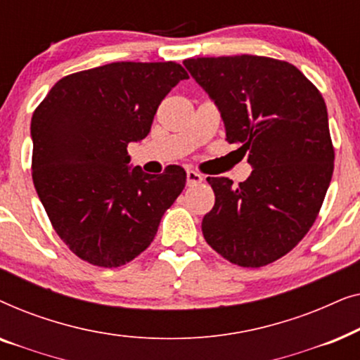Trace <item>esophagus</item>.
<instances>
[{
	"mask_svg": "<svg viewBox=\"0 0 360 360\" xmlns=\"http://www.w3.org/2000/svg\"><path fill=\"white\" fill-rule=\"evenodd\" d=\"M201 181H203V175H200L198 172H195V170L186 172V185L193 186V185L201 184Z\"/></svg>",
	"mask_w": 360,
	"mask_h": 360,
	"instance_id": "obj_1",
	"label": "esophagus"
}]
</instances>
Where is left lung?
Listing matches in <instances>:
<instances>
[{
    "instance_id": "8db88e82",
    "label": "left lung",
    "mask_w": 360,
    "mask_h": 360,
    "mask_svg": "<svg viewBox=\"0 0 360 360\" xmlns=\"http://www.w3.org/2000/svg\"><path fill=\"white\" fill-rule=\"evenodd\" d=\"M184 65L254 169L238 186L206 179L216 201L201 231L229 262L262 267L303 239L323 205L334 169L326 103L297 67L275 58L198 57Z\"/></svg>"
}]
</instances>
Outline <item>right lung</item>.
<instances>
[{"label": "right lung", "instance_id": "1", "mask_svg": "<svg viewBox=\"0 0 360 360\" xmlns=\"http://www.w3.org/2000/svg\"><path fill=\"white\" fill-rule=\"evenodd\" d=\"M186 78L175 62L108 63L63 77L34 111V186L80 259L110 269L131 262L185 188L179 165L160 175L132 169L127 144L149 134L160 101Z\"/></svg>", "mask_w": 360, "mask_h": 360}]
</instances>
